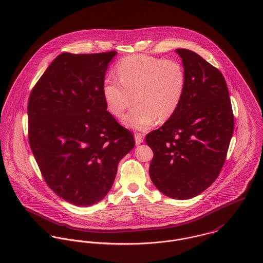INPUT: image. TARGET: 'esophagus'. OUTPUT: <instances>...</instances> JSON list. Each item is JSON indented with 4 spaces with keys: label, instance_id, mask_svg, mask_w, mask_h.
<instances>
[{
    "label": "esophagus",
    "instance_id": "esophagus-1",
    "mask_svg": "<svg viewBox=\"0 0 263 263\" xmlns=\"http://www.w3.org/2000/svg\"><path fill=\"white\" fill-rule=\"evenodd\" d=\"M135 142H136V145H141L144 142V135L143 134H135Z\"/></svg>",
    "mask_w": 263,
    "mask_h": 263
}]
</instances>
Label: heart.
Listing matches in <instances>:
<instances>
[{
	"instance_id": "1",
	"label": "heart",
	"mask_w": 263,
	"mask_h": 263,
	"mask_svg": "<svg viewBox=\"0 0 263 263\" xmlns=\"http://www.w3.org/2000/svg\"><path fill=\"white\" fill-rule=\"evenodd\" d=\"M118 81L108 77L102 94L109 112L121 116L132 104L135 106L122 123L134 129H146L156 120L166 121L178 109L185 92L186 75L180 63L150 55H133L116 67Z\"/></svg>"
}]
</instances>
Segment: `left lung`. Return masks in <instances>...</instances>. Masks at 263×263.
<instances>
[{"mask_svg": "<svg viewBox=\"0 0 263 263\" xmlns=\"http://www.w3.org/2000/svg\"><path fill=\"white\" fill-rule=\"evenodd\" d=\"M182 59L186 86L172 117L146 136L153 150L151 180L163 194L192 198L219 176L234 130V115L222 73L189 49Z\"/></svg>", "mask_w": 263, "mask_h": 263, "instance_id": "1", "label": "left lung"}]
</instances>
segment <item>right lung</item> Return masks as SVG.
Returning a JSON list of instances; mask_svg holds the SVG:
<instances>
[{
  "mask_svg": "<svg viewBox=\"0 0 263 263\" xmlns=\"http://www.w3.org/2000/svg\"><path fill=\"white\" fill-rule=\"evenodd\" d=\"M116 51L64 52L48 66L28 101L29 144L47 185L68 202L89 206L112 187L119 161L135 147L102 94Z\"/></svg>",
  "mask_w": 263,
  "mask_h": 263,
  "instance_id": "right-lung-1",
  "label": "right lung"
}]
</instances>
